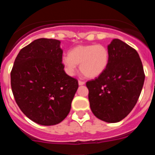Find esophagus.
<instances>
[{"mask_svg": "<svg viewBox=\"0 0 155 155\" xmlns=\"http://www.w3.org/2000/svg\"><path fill=\"white\" fill-rule=\"evenodd\" d=\"M78 84H79V85H83V84H84V81L79 80L78 81Z\"/></svg>", "mask_w": 155, "mask_h": 155, "instance_id": "34e87169", "label": "esophagus"}]
</instances>
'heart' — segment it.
I'll use <instances>...</instances> for the list:
<instances>
[{
    "instance_id": "obj_1",
    "label": "heart",
    "mask_w": 155,
    "mask_h": 155,
    "mask_svg": "<svg viewBox=\"0 0 155 155\" xmlns=\"http://www.w3.org/2000/svg\"><path fill=\"white\" fill-rule=\"evenodd\" d=\"M62 62L70 74H73L77 64H80L82 74L88 78H95L107 68L109 53L103 45H79L71 49L68 56L63 57Z\"/></svg>"
}]
</instances>
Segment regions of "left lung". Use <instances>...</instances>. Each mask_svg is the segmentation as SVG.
Masks as SVG:
<instances>
[{
    "label": "left lung",
    "mask_w": 155,
    "mask_h": 155,
    "mask_svg": "<svg viewBox=\"0 0 155 155\" xmlns=\"http://www.w3.org/2000/svg\"><path fill=\"white\" fill-rule=\"evenodd\" d=\"M109 62L103 74L86 82L93 114L117 123L130 113L141 92L145 74L135 49L119 39L108 46Z\"/></svg>",
    "instance_id": "8db88e82"
}]
</instances>
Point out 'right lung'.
I'll return each instance as SVG.
<instances>
[{"label": "right lung", "mask_w": 155, "mask_h": 155, "mask_svg": "<svg viewBox=\"0 0 155 155\" xmlns=\"http://www.w3.org/2000/svg\"><path fill=\"white\" fill-rule=\"evenodd\" d=\"M60 44L57 39H35L20 50L11 71L16 103L28 119L40 125L62 122L78 87V81L64 71Z\"/></svg>", "instance_id": "obj_1"}]
</instances>
